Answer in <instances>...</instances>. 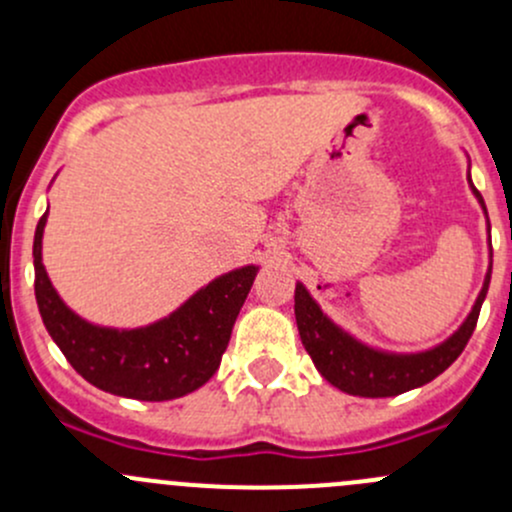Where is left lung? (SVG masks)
Listing matches in <instances>:
<instances>
[{"instance_id":"8db88e82","label":"left lung","mask_w":512,"mask_h":512,"mask_svg":"<svg viewBox=\"0 0 512 512\" xmlns=\"http://www.w3.org/2000/svg\"><path fill=\"white\" fill-rule=\"evenodd\" d=\"M468 185H471V193L476 195L480 210H483L490 240L488 210H485L483 195L478 193L471 180V165H468ZM490 272H493V250H490L488 242V272H485L483 287H480L468 317L463 319V324L451 337L443 339L436 347L421 349V352H389V349L361 342L347 329L339 327L332 317H327L317 299L309 294V289L302 282H297V287H294V317H297L299 339H302L307 354L312 356L319 374L344 394L364 396V399L399 396L404 391L418 389V386L433 381L461 356L473 329H476L480 307H483L485 294H488Z\"/></svg>"}]
</instances>
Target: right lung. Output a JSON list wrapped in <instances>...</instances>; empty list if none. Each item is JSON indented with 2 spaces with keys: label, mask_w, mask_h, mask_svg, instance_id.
<instances>
[{
  "label": "right lung",
  "mask_w": 512,
  "mask_h": 512,
  "mask_svg": "<svg viewBox=\"0 0 512 512\" xmlns=\"http://www.w3.org/2000/svg\"><path fill=\"white\" fill-rule=\"evenodd\" d=\"M46 213L34 232V292L46 332L96 389L138 401H170L213 379L260 265L215 277L175 312L136 329L79 317L51 285L41 262Z\"/></svg>",
  "instance_id": "obj_1"
}]
</instances>
